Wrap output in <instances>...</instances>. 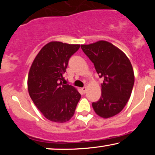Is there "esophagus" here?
Wrapping results in <instances>:
<instances>
[{
    "label": "esophagus",
    "mask_w": 155,
    "mask_h": 155,
    "mask_svg": "<svg viewBox=\"0 0 155 155\" xmlns=\"http://www.w3.org/2000/svg\"><path fill=\"white\" fill-rule=\"evenodd\" d=\"M87 89V87H84L81 88V90H82V92H84V93H85V92H86Z\"/></svg>",
    "instance_id": "34e87169"
}]
</instances>
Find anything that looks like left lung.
<instances>
[{
	"instance_id": "obj_1",
	"label": "left lung",
	"mask_w": 155,
	"mask_h": 155,
	"mask_svg": "<svg viewBox=\"0 0 155 155\" xmlns=\"http://www.w3.org/2000/svg\"><path fill=\"white\" fill-rule=\"evenodd\" d=\"M84 53L95 65L101 84V96L92 108L98 116L109 118L119 114L127 104L134 84V72L125 54L113 44L99 41L81 45Z\"/></svg>"
}]
</instances>
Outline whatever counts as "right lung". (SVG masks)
<instances>
[{"label":"right lung","instance_id":"add662e5","mask_svg":"<svg viewBox=\"0 0 155 155\" xmlns=\"http://www.w3.org/2000/svg\"><path fill=\"white\" fill-rule=\"evenodd\" d=\"M79 47V44L49 42L32 63L28 78L29 95L39 111L51 122L70 120L81 98L74 87L63 82L68 60Z\"/></svg>","mask_w":155,"mask_h":155}]
</instances>
